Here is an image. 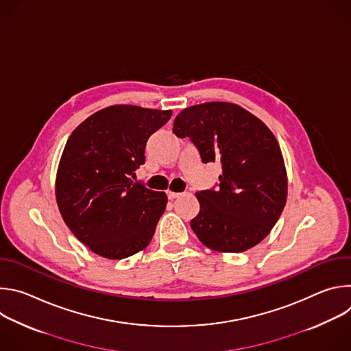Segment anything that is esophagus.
<instances>
[{
	"instance_id": "1",
	"label": "esophagus",
	"mask_w": 351,
	"mask_h": 351,
	"mask_svg": "<svg viewBox=\"0 0 351 351\" xmlns=\"http://www.w3.org/2000/svg\"><path fill=\"white\" fill-rule=\"evenodd\" d=\"M182 195V193H175V191H168V198L169 199H175V198H178V197H180Z\"/></svg>"
}]
</instances>
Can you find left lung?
Segmentation results:
<instances>
[{"label": "left lung", "mask_w": 351, "mask_h": 351, "mask_svg": "<svg viewBox=\"0 0 351 351\" xmlns=\"http://www.w3.org/2000/svg\"><path fill=\"white\" fill-rule=\"evenodd\" d=\"M173 133L190 137L204 164H222L219 187L195 193L199 213L190 226L199 241L219 253L263 241L287 198L283 156L269 128L237 104L211 101L178 114Z\"/></svg>", "instance_id": "left-lung-1"}]
</instances>
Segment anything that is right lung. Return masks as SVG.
<instances>
[{"mask_svg": "<svg viewBox=\"0 0 351 351\" xmlns=\"http://www.w3.org/2000/svg\"><path fill=\"white\" fill-rule=\"evenodd\" d=\"M172 111L111 106L83 121L62 152L56 198L66 226L93 253L130 257L152 241L168 197L134 183L148 137Z\"/></svg>", "mask_w": 351, "mask_h": 351, "instance_id": "obj_1", "label": "right lung"}]
</instances>
